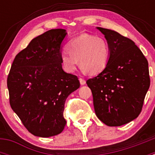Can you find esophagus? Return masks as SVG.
Listing matches in <instances>:
<instances>
[{
    "mask_svg": "<svg viewBox=\"0 0 155 155\" xmlns=\"http://www.w3.org/2000/svg\"><path fill=\"white\" fill-rule=\"evenodd\" d=\"M79 81H80L81 85H84L86 83L85 80H84V79H82V78H79Z\"/></svg>",
    "mask_w": 155,
    "mask_h": 155,
    "instance_id": "obj_1",
    "label": "esophagus"
}]
</instances>
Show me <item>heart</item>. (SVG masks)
I'll list each match as a JSON object with an SVG mask.
<instances>
[{
	"instance_id": "obj_1",
	"label": "heart",
	"mask_w": 155,
	"mask_h": 155,
	"mask_svg": "<svg viewBox=\"0 0 155 155\" xmlns=\"http://www.w3.org/2000/svg\"><path fill=\"white\" fill-rule=\"evenodd\" d=\"M67 50L61 53L62 68L67 73L72 74L77 66L89 74H98L104 71L109 60L110 50L107 41L101 36L84 33L70 41Z\"/></svg>"
}]
</instances>
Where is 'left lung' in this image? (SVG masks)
Masks as SVG:
<instances>
[{
	"instance_id": "1",
	"label": "left lung",
	"mask_w": 155,
	"mask_h": 155,
	"mask_svg": "<svg viewBox=\"0 0 155 155\" xmlns=\"http://www.w3.org/2000/svg\"><path fill=\"white\" fill-rule=\"evenodd\" d=\"M107 40L106 68L87 81L97 117L109 127L127 124L139 116L150 87L148 62L134 41L117 31L97 27Z\"/></svg>"
}]
</instances>
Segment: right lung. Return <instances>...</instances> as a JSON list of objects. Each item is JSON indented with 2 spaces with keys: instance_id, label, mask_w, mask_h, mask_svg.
I'll list each match as a JSON object with an SVG mask.
<instances>
[{
  "instance_id": "right-lung-1",
  "label": "right lung",
  "mask_w": 155,
  "mask_h": 155,
  "mask_svg": "<svg viewBox=\"0 0 155 155\" xmlns=\"http://www.w3.org/2000/svg\"><path fill=\"white\" fill-rule=\"evenodd\" d=\"M65 29L34 38L16 55L8 77L12 109L35 136L50 137L66 125V99L80 87L78 77L64 72L61 62Z\"/></svg>"
}]
</instances>
